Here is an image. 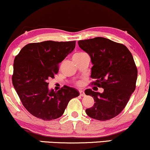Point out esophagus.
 Returning <instances> with one entry per match:
<instances>
[{
  "label": "esophagus",
  "instance_id": "obj_1",
  "mask_svg": "<svg viewBox=\"0 0 150 150\" xmlns=\"http://www.w3.org/2000/svg\"><path fill=\"white\" fill-rule=\"evenodd\" d=\"M79 93H80V96H85V93H84L83 90H80V91H79Z\"/></svg>",
  "mask_w": 150,
  "mask_h": 150
}]
</instances>
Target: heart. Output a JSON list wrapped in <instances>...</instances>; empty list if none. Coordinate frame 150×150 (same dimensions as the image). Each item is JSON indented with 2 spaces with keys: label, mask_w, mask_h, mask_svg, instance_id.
Wrapping results in <instances>:
<instances>
[{
  "label": "heart",
  "mask_w": 150,
  "mask_h": 150,
  "mask_svg": "<svg viewBox=\"0 0 150 150\" xmlns=\"http://www.w3.org/2000/svg\"><path fill=\"white\" fill-rule=\"evenodd\" d=\"M86 54V53H84V52H76V53L75 54L73 55V59H75V58H78V57H82V56ZM78 85H80V83H79Z\"/></svg>",
  "instance_id": "heart-1"
}]
</instances>
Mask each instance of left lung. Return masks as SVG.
<instances>
[{
	"mask_svg": "<svg viewBox=\"0 0 150 150\" xmlns=\"http://www.w3.org/2000/svg\"><path fill=\"white\" fill-rule=\"evenodd\" d=\"M78 45L91 57V77L96 80L91 85L104 89L102 93L85 90V94L93 97L95 102L86 113L100 121L114 118L136 89L138 69L133 56L124 45L102 37L79 40Z\"/></svg>",
	"mask_w": 150,
	"mask_h": 150,
	"instance_id": "left-lung-1",
	"label": "left lung"
}]
</instances>
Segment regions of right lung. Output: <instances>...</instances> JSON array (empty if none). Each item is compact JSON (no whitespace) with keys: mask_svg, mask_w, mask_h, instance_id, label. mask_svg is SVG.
<instances>
[{"mask_svg":"<svg viewBox=\"0 0 150 150\" xmlns=\"http://www.w3.org/2000/svg\"><path fill=\"white\" fill-rule=\"evenodd\" d=\"M75 47V41L29 43L15 57L12 84L23 107L37 118L46 121L59 118L68 102L80 95L67 86L58 91L48 89L47 80L54 78L59 63Z\"/></svg>","mask_w":150,"mask_h":150,"instance_id":"1","label":"right lung"}]
</instances>
